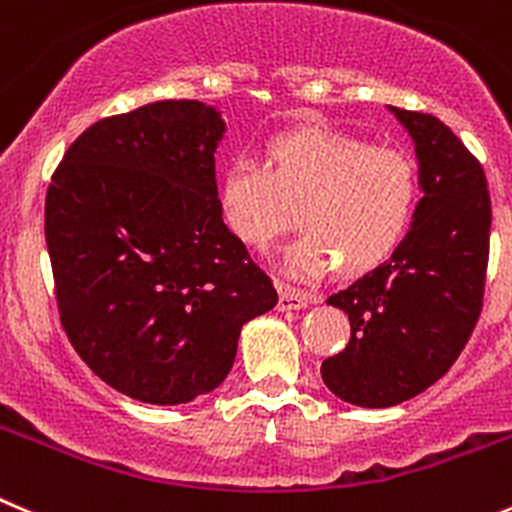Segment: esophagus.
<instances>
[{"mask_svg": "<svg viewBox=\"0 0 512 512\" xmlns=\"http://www.w3.org/2000/svg\"><path fill=\"white\" fill-rule=\"evenodd\" d=\"M311 304V296L304 294V291L294 289V286L279 284V309L281 311H294L304 309V306Z\"/></svg>", "mask_w": 512, "mask_h": 512, "instance_id": "obj_1", "label": "esophagus"}]
</instances>
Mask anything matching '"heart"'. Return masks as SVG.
I'll return each mask as SVG.
<instances>
[{"instance_id":"1","label":"heart","mask_w":512,"mask_h":512,"mask_svg":"<svg viewBox=\"0 0 512 512\" xmlns=\"http://www.w3.org/2000/svg\"><path fill=\"white\" fill-rule=\"evenodd\" d=\"M417 201L410 155L326 128L276 135L266 145V168L236 160L218 191L226 228L256 251L289 233L299 211L306 233L284 256V269L296 276L332 266L342 276L377 269L410 233Z\"/></svg>"}]
</instances>
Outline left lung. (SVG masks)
<instances>
[{
    "mask_svg": "<svg viewBox=\"0 0 512 512\" xmlns=\"http://www.w3.org/2000/svg\"><path fill=\"white\" fill-rule=\"evenodd\" d=\"M415 143L422 198L392 259L326 304L349 316L352 337L321 362V379L357 407H392L455 364L480 319L490 253L483 165L437 118L389 107Z\"/></svg>",
    "mask_w": 512,
    "mask_h": 512,
    "instance_id": "left-lung-1",
    "label": "left lung"
}]
</instances>
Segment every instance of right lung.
<instances>
[{
    "label": "right lung",
    "instance_id": "1",
    "mask_svg": "<svg viewBox=\"0 0 512 512\" xmlns=\"http://www.w3.org/2000/svg\"><path fill=\"white\" fill-rule=\"evenodd\" d=\"M226 123L198 100L97 120L45 201L60 321L105 384L183 405L231 372L241 326L279 294L226 228L216 153Z\"/></svg>",
    "mask_w": 512,
    "mask_h": 512
}]
</instances>
